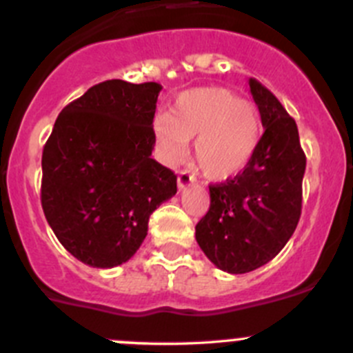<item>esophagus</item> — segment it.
I'll return each mask as SVG.
<instances>
[{
  "instance_id": "obj_1",
  "label": "esophagus",
  "mask_w": 353,
  "mask_h": 353,
  "mask_svg": "<svg viewBox=\"0 0 353 353\" xmlns=\"http://www.w3.org/2000/svg\"><path fill=\"white\" fill-rule=\"evenodd\" d=\"M194 182V176L189 173V171H180L179 179H176V185H179V190L187 189L190 183Z\"/></svg>"
}]
</instances>
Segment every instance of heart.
Here are the masks:
<instances>
[{"label": "heart", "mask_w": 353, "mask_h": 353, "mask_svg": "<svg viewBox=\"0 0 353 353\" xmlns=\"http://www.w3.org/2000/svg\"><path fill=\"white\" fill-rule=\"evenodd\" d=\"M196 140V163L210 180H229L253 157L260 140V114L250 100L220 86L194 88L176 97L170 116L154 121L157 156L179 164L187 142Z\"/></svg>", "instance_id": "b5f03b06"}]
</instances>
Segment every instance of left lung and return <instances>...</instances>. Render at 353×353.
Segmentation results:
<instances>
[{
    "instance_id": "1",
    "label": "left lung",
    "mask_w": 353,
    "mask_h": 353,
    "mask_svg": "<svg viewBox=\"0 0 353 353\" xmlns=\"http://www.w3.org/2000/svg\"><path fill=\"white\" fill-rule=\"evenodd\" d=\"M250 90L263 135L248 166L210 185V210L196 225V241L220 270L246 274L268 263L296 229L307 157L296 123L254 78Z\"/></svg>"
}]
</instances>
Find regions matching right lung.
Instances as JSON below:
<instances>
[{
    "label": "right lung",
    "instance_id": "add662e5",
    "mask_svg": "<svg viewBox=\"0 0 353 353\" xmlns=\"http://www.w3.org/2000/svg\"><path fill=\"white\" fill-rule=\"evenodd\" d=\"M161 88L99 83L63 107L45 143L43 211L60 244L90 267L128 261L150 214L176 194V174L150 157Z\"/></svg>",
    "mask_w": 353,
    "mask_h": 353
}]
</instances>
